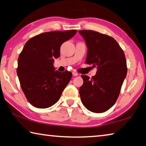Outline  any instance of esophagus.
I'll list each match as a JSON object with an SVG mask.
<instances>
[{
    "label": "esophagus",
    "instance_id": "esophagus-1",
    "mask_svg": "<svg viewBox=\"0 0 146 146\" xmlns=\"http://www.w3.org/2000/svg\"><path fill=\"white\" fill-rule=\"evenodd\" d=\"M72 74H73V75L74 76H78V73H77L76 72H75V71H74V72H73Z\"/></svg>",
    "mask_w": 146,
    "mask_h": 146
}]
</instances>
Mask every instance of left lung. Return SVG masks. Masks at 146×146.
<instances>
[{
    "instance_id": "obj_1",
    "label": "left lung",
    "mask_w": 146,
    "mask_h": 146,
    "mask_svg": "<svg viewBox=\"0 0 146 146\" xmlns=\"http://www.w3.org/2000/svg\"><path fill=\"white\" fill-rule=\"evenodd\" d=\"M88 48L86 64L97 67L95 76L81 75L79 89L83 105L93 113H103L115 104L127 75L125 55L111 36L91 30L78 31Z\"/></svg>"
}]
</instances>
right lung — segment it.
<instances>
[{
    "mask_svg": "<svg viewBox=\"0 0 146 146\" xmlns=\"http://www.w3.org/2000/svg\"><path fill=\"white\" fill-rule=\"evenodd\" d=\"M76 30L45 32L27 42L18 58L17 75L28 102L37 108H48L57 102L72 73L55 71L54 59L60 56V46Z\"/></svg>",
    "mask_w": 146,
    "mask_h": 146,
    "instance_id": "right-lung-1",
    "label": "right lung"
}]
</instances>
